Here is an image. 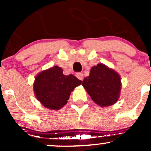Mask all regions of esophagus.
Segmentation results:
<instances>
[{
    "instance_id": "obj_1",
    "label": "esophagus",
    "mask_w": 151,
    "mask_h": 151,
    "mask_svg": "<svg viewBox=\"0 0 151 151\" xmlns=\"http://www.w3.org/2000/svg\"><path fill=\"white\" fill-rule=\"evenodd\" d=\"M76 77H77V78L79 79V80H83V73H80V72L77 73V74H76Z\"/></svg>"
}]
</instances>
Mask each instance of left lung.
<instances>
[{
  "label": "left lung",
  "mask_w": 151,
  "mask_h": 151,
  "mask_svg": "<svg viewBox=\"0 0 151 151\" xmlns=\"http://www.w3.org/2000/svg\"><path fill=\"white\" fill-rule=\"evenodd\" d=\"M83 86L91 99L101 106L115 104L119 99L121 80L119 74L102 63L92 67L84 78Z\"/></svg>",
  "instance_id": "left-lung-1"
}]
</instances>
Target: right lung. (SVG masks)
<instances>
[{
	"mask_svg": "<svg viewBox=\"0 0 151 151\" xmlns=\"http://www.w3.org/2000/svg\"><path fill=\"white\" fill-rule=\"evenodd\" d=\"M81 83L75 76L64 75L60 67L55 66L36 76L33 90L43 106L58 110L66 104L71 91Z\"/></svg>",
	"mask_w": 151,
	"mask_h": 151,
	"instance_id": "1",
	"label": "right lung"
}]
</instances>
